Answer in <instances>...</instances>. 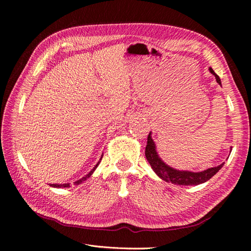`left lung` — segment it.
<instances>
[{
  "instance_id": "8db88e82",
  "label": "left lung",
  "mask_w": 251,
  "mask_h": 251,
  "mask_svg": "<svg viewBox=\"0 0 251 251\" xmlns=\"http://www.w3.org/2000/svg\"><path fill=\"white\" fill-rule=\"evenodd\" d=\"M209 71L211 74H214L219 85H221V79L215 73V71L209 68ZM146 157L148 159L149 163L151 164V169L160 177L162 180L166 182H172V183L178 184V185H198L203 182H206L209 180L214 175H216L220 170H221L224 163L220 164L219 166L215 168L207 169L206 171H203L200 173H193V172H184V171H177L170 168L166 165L159 156L157 155L156 148L153 139L151 137V133L148 136V143L146 147Z\"/></svg>"
}]
</instances>
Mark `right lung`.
Listing matches in <instances>:
<instances>
[{
  "label": "right lung",
  "mask_w": 251,
  "mask_h": 251,
  "mask_svg": "<svg viewBox=\"0 0 251 251\" xmlns=\"http://www.w3.org/2000/svg\"><path fill=\"white\" fill-rule=\"evenodd\" d=\"M97 165H98V163H97V164H96V165H95V168H94V169H93V170H92V171H91V172H90V173H89V174H88V175H87V176H86V177H82V178H81V179H79V180H77V181H76V182H74V183H75V184H79V183H81V182H82V181H83V180H86V179H87V178H89V177H90V176H91V175H92V174H93V172H94V171H95V169H96V168H97ZM50 186H53V187H69V186H70V185H69V184H68V183H67V184H50Z\"/></svg>",
  "instance_id": "add662e5"
}]
</instances>
